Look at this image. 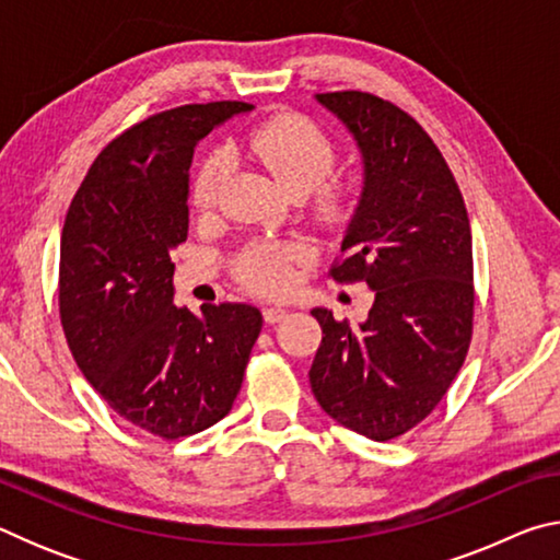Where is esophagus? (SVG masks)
I'll return each instance as SVG.
<instances>
[{
	"instance_id": "obj_1",
	"label": "esophagus",
	"mask_w": 560,
	"mask_h": 560,
	"mask_svg": "<svg viewBox=\"0 0 560 560\" xmlns=\"http://www.w3.org/2000/svg\"><path fill=\"white\" fill-rule=\"evenodd\" d=\"M287 314H289V311L281 308V306H267V308H264V320H267V324H279V320L287 318Z\"/></svg>"
}]
</instances>
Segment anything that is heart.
Listing matches in <instances>:
<instances>
[{"instance_id":"heart-1","label":"heart","mask_w":560,"mask_h":560,"mask_svg":"<svg viewBox=\"0 0 560 560\" xmlns=\"http://www.w3.org/2000/svg\"><path fill=\"white\" fill-rule=\"evenodd\" d=\"M236 155H249L269 170L291 195H303L311 214L320 224L336 226L355 210L358 189L346 177L328 175L336 167L338 145L314 120L283 113L246 130L232 140ZM226 179V160L212 153L202 160L192 179V207L210 212L220 202ZM303 254L296 244L252 242L234 261L236 279L264 296H281L296 281V264Z\"/></svg>"}]
</instances>
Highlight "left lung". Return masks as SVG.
Segmentation results:
<instances>
[{"label":"left lung","mask_w":560,"mask_h":560,"mask_svg":"<svg viewBox=\"0 0 560 560\" xmlns=\"http://www.w3.org/2000/svg\"><path fill=\"white\" fill-rule=\"evenodd\" d=\"M316 101L353 132L365 179L330 277L375 291L360 326L314 308L324 330L308 371L318 405L343 428L387 442L412 430L467 358L474 267L467 207L440 148L390 101L363 91Z\"/></svg>","instance_id":"obj_1"}]
</instances>
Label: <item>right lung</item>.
<instances>
[{"mask_svg": "<svg viewBox=\"0 0 560 560\" xmlns=\"http://www.w3.org/2000/svg\"><path fill=\"white\" fill-rule=\"evenodd\" d=\"M246 110L189 103L136 122L93 160L63 222L59 314L75 365L113 412L163 440L232 410L264 324L249 303H173L195 145Z\"/></svg>", "mask_w": 560, "mask_h": 560, "instance_id": "1", "label": "right lung"}]
</instances>
